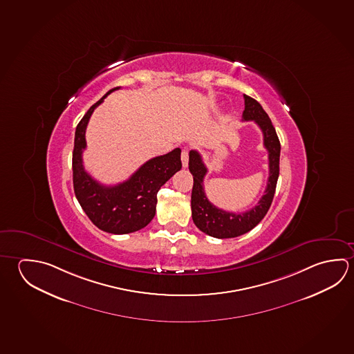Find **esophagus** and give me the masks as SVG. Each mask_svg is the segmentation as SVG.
Listing matches in <instances>:
<instances>
[{
	"mask_svg": "<svg viewBox=\"0 0 354 354\" xmlns=\"http://www.w3.org/2000/svg\"><path fill=\"white\" fill-rule=\"evenodd\" d=\"M181 162H183V168H187V162H189V151H187V149H183V151H181Z\"/></svg>",
	"mask_w": 354,
	"mask_h": 354,
	"instance_id": "esophagus-1",
	"label": "esophagus"
}]
</instances>
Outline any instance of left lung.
<instances>
[{"mask_svg": "<svg viewBox=\"0 0 354 354\" xmlns=\"http://www.w3.org/2000/svg\"><path fill=\"white\" fill-rule=\"evenodd\" d=\"M245 111L242 113V120H254L260 127L263 134V145L268 151V180L266 190L260 201L251 210L245 212H229L218 209L211 204L206 198L204 190L205 175L207 169L205 167L201 156L196 150L189 153V170L194 178L192 192V221L198 230L206 235L216 239H231L243 235L254 229L257 223L265 217L270 206L272 204L273 195L276 192V184L279 174V151L281 144L271 119L263 111L257 100L243 94Z\"/></svg>", "mask_w": 354, "mask_h": 354, "instance_id": "obj_1", "label": "left lung"}]
</instances>
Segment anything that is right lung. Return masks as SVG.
<instances>
[{
    "mask_svg": "<svg viewBox=\"0 0 354 354\" xmlns=\"http://www.w3.org/2000/svg\"><path fill=\"white\" fill-rule=\"evenodd\" d=\"M113 88L88 109L77 125L72 158L75 198L91 221L109 234L123 235L143 229L156 215V194L173 175L181 169L180 148L165 156H156L144 162L131 178L117 185L106 186L94 180L83 167L82 154L86 149L88 122Z\"/></svg>",
    "mask_w": 354,
    "mask_h": 354,
    "instance_id": "1",
    "label": "right lung"
}]
</instances>
